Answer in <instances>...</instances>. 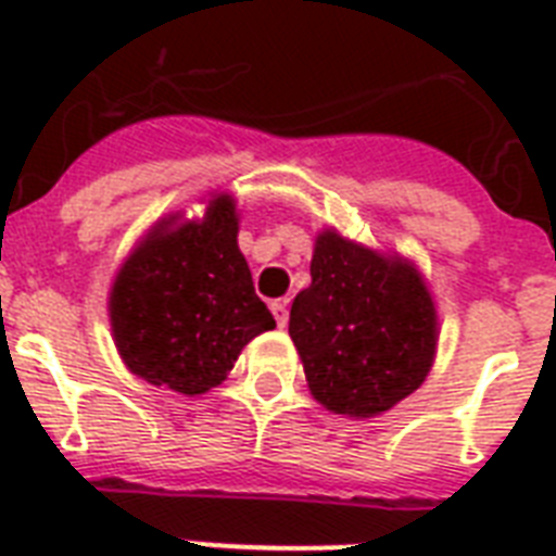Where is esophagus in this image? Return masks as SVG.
I'll list each match as a JSON object with an SVG mask.
<instances>
[{"mask_svg": "<svg viewBox=\"0 0 556 556\" xmlns=\"http://www.w3.org/2000/svg\"><path fill=\"white\" fill-rule=\"evenodd\" d=\"M270 314H274V319H277L279 328H286L288 325V296L270 302Z\"/></svg>", "mask_w": 556, "mask_h": 556, "instance_id": "esophagus-1", "label": "esophagus"}]
</instances>
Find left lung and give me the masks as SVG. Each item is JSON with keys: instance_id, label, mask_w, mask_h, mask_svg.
<instances>
[{"instance_id": "left-lung-1", "label": "left lung", "mask_w": 556, "mask_h": 556, "mask_svg": "<svg viewBox=\"0 0 556 556\" xmlns=\"http://www.w3.org/2000/svg\"><path fill=\"white\" fill-rule=\"evenodd\" d=\"M288 333L321 407L372 418L424 384L441 328L432 291L413 260L321 228L311 286L293 300Z\"/></svg>"}]
</instances>
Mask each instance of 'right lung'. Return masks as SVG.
I'll return each instance as SVG.
<instances>
[{"instance_id":"right-lung-1","label":"right lung","mask_w":556,"mask_h":556,"mask_svg":"<svg viewBox=\"0 0 556 556\" xmlns=\"http://www.w3.org/2000/svg\"><path fill=\"white\" fill-rule=\"evenodd\" d=\"M237 235V200L212 191L203 217L169 214L135 242L106 311L121 362L138 379L203 395L226 381L254 336L277 328Z\"/></svg>"}]
</instances>
